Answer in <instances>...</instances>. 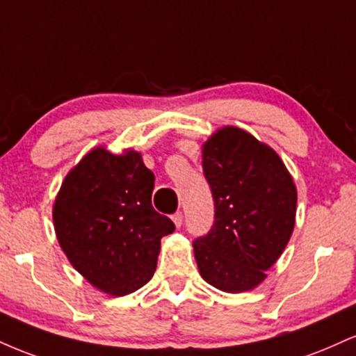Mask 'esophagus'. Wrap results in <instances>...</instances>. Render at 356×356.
<instances>
[{"mask_svg":"<svg viewBox=\"0 0 356 356\" xmlns=\"http://www.w3.org/2000/svg\"><path fill=\"white\" fill-rule=\"evenodd\" d=\"M182 219H184V216H182V212H175V214L172 216V220H174V224L177 227H181V224H182Z\"/></svg>","mask_w":356,"mask_h":356,"instance_id":"1","label":"esophagus"}]
</instances>
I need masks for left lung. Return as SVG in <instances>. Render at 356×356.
Masks as SVG:
<instances>
[{
    "mask_svg": "<svg viewBox=\"0 0 356 356\" xmlns=\"http://www.w3.org/2000/svg\"><path fill=\"white\" fill-rule=\"evenodd\" d=\"M202 169L216 214L211 231L192 243L199 273L220 291H249L291 238L296 186L280 155L238 127L207 138Z\"/></svg>",
    "mask_w": 356,
    "mask_h": 356,
    "instance_id": "obj_1",
    "label": "left lung"
}]
</instances>
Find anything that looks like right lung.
Here are the masks:
<instances>
[{"mask_svg":"<svg viewBox=\"0 0 356 356\" xmlns=\"http://www.w3.org/2000/svg\"><path fill=\"white\" fill-rule=\"evenodd\" d=\"M154 181L136 150L115 155L97 147L61 184L53 206L56 238L100 291L124 296L154 276L161 239L175 229L152 207Z\"/></svg>","mask_w":356,"mask_h":356,"instance_id":"add662e5","label":"right lung"}]
</instances>
